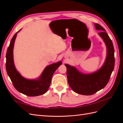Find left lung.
Masks as SVG:
<instances>
[{
	"instance_id": "1",
	"label": "left lung",
	"mask_w": 123,
	"mask_h": 123,
	"mask_svg": "<svg viewBox=\"0 0 123 123\" xmlns=\"http://www.w3.org/2000/svg\"><path fill=\"white\" fill-rule=\"evenodd\" d=\"M95 29L101 32L98 35L105 42L107 47V57L103 66L97 71L85 74L74 67L65 64L68 82L72 90L77 93L90 95L105 87L108 83L114 67V49L112 40L101 25L95 23Z\"/></svg>"
}]
</instances>
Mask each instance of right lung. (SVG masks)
Here are the masks:
<instances>
[{"label":"right lung","instance_id":"add662e5","mask_svg":"<svg viewBox=\"0 0 123 123\" xmlns=\"http://www.w3.org/2000/svg\"><path fill=\"white\" fill-rule=\"evenodd\" d=\"M19 31L13 36L7 49L6 64V72L15 88L21 93L29 96H36L43 94L49 89L52 77L56 70L62 64V61L47 66L37 79L28 80L23 77L16 70L13 61L14 44L17 33Z\"/></svg>","mask_w":123,"mask_h":123}]
</instances>
